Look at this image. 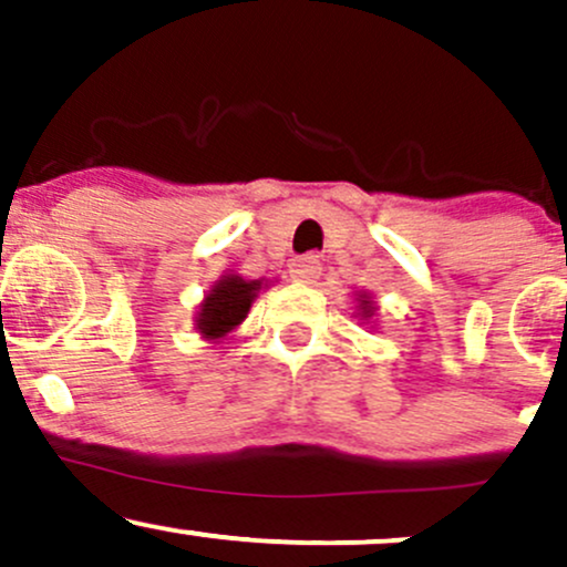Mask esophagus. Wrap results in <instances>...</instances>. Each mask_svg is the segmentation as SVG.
<instances>
[{
	"instance_id": "esophagus-1",
	"label": "esophagus",
	"mask_w": 567,
	"mask_h": 567,
	"mask_svg": "<svg viewBox=\"0 0 567 567\" xmlns=\"http://www.w3.org/2000/svg\"><path fill=\"white\" fill-rule=\"evenodd\" d=\"M322 275V264L317 256H298L290 261V279L301 285H313Z\"/></svg>"
}]
</instances>
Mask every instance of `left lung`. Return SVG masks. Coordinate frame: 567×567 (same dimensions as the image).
Returning <instances> with one entry per match:
<instances>
[{"label": "left lung", "instance_id": "left-lung-1", "mask_svg": "<svg viewBox=\"0 0 567 567\" xmlns=\"http://www.w3.org/2000/svg\"><path fill=\"white\" fill-rule=\"evenodd\" d=\"M361 309H364V317H372V303L370 301H361Z\"/></svg>", "mask_w": 567, "mask_h": 567}]
</instances>
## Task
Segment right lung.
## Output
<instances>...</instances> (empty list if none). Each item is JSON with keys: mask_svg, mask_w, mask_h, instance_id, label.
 Instances as JSON below:
<instances>
[{"mask_svg": "<svg viewBox=\"0 0 567 567\" xmlns=\"http://www.w3.org/2000/svg\"><path fill=\"white\" fill-rule=\"evenodd\" d=\"M261 282H245L243 277H224L214 285L206 301L197 313V330L206 338H224L231 327H237L250 309V301L256 298V290Z\"/></svg>", "mask_w": 567, "mask_h": 567, "instance_id": "1", "label": "right lung"}]
</instances>
